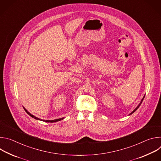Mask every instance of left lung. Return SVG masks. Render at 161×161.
Segmentation results:
<instances>
[{
    "instance_id": "left-lung-1",
    "label": "left lung",
    "mask_w": 161,
    "mask_h": 161,
    "mask_svg": "<svg viewBox=\"0 0 161 161\" xmlns=\"http://www.w3.org/2000/svg\"><path fill=\"white\" fill-rule=\"evenodd\" d=\"M144 98H145V96H144V97H143V99H142V101H141V102H140V104H138V106H137V107H136V108H135V109H134V110H133V111H132V112H131V113H130V114H129V115H130V114H132V113H134V112H135V111H136V110H137V108H139V107H140V105H141V104H142V102H143V99H144Z\"/></svg>"
}]
</instances>
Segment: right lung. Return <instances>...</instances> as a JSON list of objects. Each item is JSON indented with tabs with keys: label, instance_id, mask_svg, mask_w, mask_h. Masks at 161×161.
<instances>
[{
	"label": "right lung",
	"instance_id": "right-lung-1",
	"mask_svg": "<svg viewBox=\"0 0 161 161\" xmlns=\"http://www.w3.org/2000/svg\"><path fill=\"white\" fill-rule=\"evenodd\" d=\"M24 108V109H25V111L27 112V113L29 114V115H30L31 117H32V118H34V119H36V120H41V121H43V122H51V123H52V122H58V121H60V120H63L64 118H61V119H55V120H42V119H39V118H37L36 117H35V116H34L33 114H31L25 108Z\"/></svg>",
	"mask_w": 161,
	"mask_h": 161
}]
</instances>
